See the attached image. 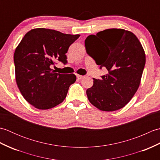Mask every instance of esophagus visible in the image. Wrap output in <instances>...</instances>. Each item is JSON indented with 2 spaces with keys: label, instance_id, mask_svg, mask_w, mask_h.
<instances>
[{
  "label": "esophagus",
  "instance_id": "1",
  "mask_svg": "<svg viewBox=\"0 0 160 160\" xmlns=\"http://www.w3.org/2000/svg\"><path fill=\"white\" fill-rule=\"evenodd\" d=\"M83 78H84V76H80V75H77V79L78 80H82Z\"/></svg>",
  "mask_w": 160,
  "mask_h": 160
}]
</instances>
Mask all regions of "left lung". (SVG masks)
<instances>
[{
	"label": "left lung",
	"instance_id": "left-lung-1",
	"mask_svg": "<svg viewBox=\"0 0 160 160\" xmlns=\"http://www.w3.org/2000/svg\"><path fill=\"white\" fill-rule=\"evenodd\" d=\"M87 53L108 73L93 78L87 90L90 102L103 111H114L129 102L140 86L146 62L144 50L134 33L108 29L90 35L84 41Z\"/></svg>",
	"mask_w": 160,
	"mask_h": 160
}]
</instances>
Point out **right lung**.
Listing matches in <instances>:
<instances>
[{
  "label": "right lung",
  "mask_w": 160,
  "mask_h": 160,
  "mask_svg": "<svg viewBox=\"0 0 160 160\" xmlns=\"http://www.w3.org/2000/svg\"><path fill=\"white\" fill-rule=\"evenodd\" d=\"M80 36L33 29L17 46L13 56L17 86L24 98L35 108L49 109L65 99L76 76L57 73L51 66L57 60L67 63L65 53Z\"/></svg>",
  "instance_id": "right-lung-1"
}]
</instances>
